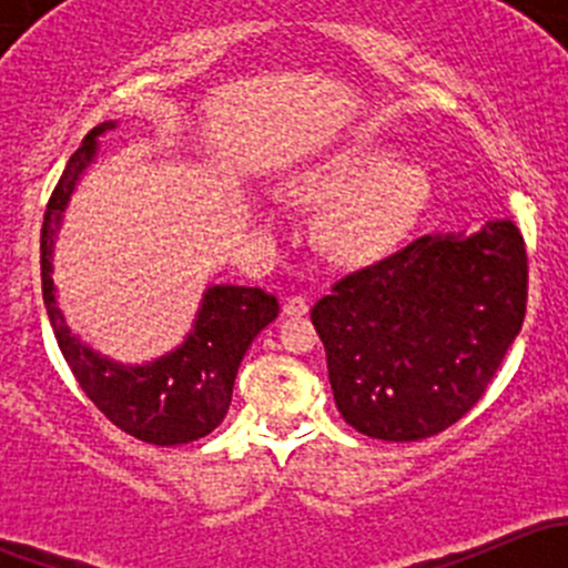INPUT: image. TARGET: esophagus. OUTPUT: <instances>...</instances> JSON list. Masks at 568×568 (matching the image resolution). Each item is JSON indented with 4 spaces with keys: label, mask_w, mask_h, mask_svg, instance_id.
Returning a JSON list of instances; mask_svg holds the SVG:
<instances>
[{
    "label": "esophagus",
    "mask_w": 568,
    "mask_h": 568,
    "mask_svg": "<svg viewBox=\"0 0 568 568\" xmlns=\"http://www.w3.org/2000/svg\"><path fill=\"white\" fill-rule=\"evenodd\" d=\"M283 311H285V316H294V318L307 316V311H311V302H307L302 294L288 296V300H285V305H283Z\"/></svg>",
    "instance_id": "34e87169"
}]
</instances>
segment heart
Here are the masks:
<instances>
[{
  "label": "heart",
  "mask_w": 568,
  "mask_h": 568,
  "mask_svg": "<svg viewBox=\"0 0 568 568\" xmlns=\"http://www.w3.org/2000/svg\"><path fill=\"white\" fill-rule=\"evenodd\" d=\"M311 205H337L324 225L326 250L365 261L398 242L428 197L426 175L382 148H341L296 186Z\"/></svg>",
  "instance_id": "heart-1"
}]
</instances>
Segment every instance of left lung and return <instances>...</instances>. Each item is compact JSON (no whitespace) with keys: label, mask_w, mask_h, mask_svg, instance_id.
<instances>
[{"label":"left lung","mask_w":568,"mask_h":568,"mask_svg":"<svg viewBox=\"0 0 568 568\" xmlns=\"http://www.w3.org/2000/svg\"><path fill=\"white\" fill-rule=\"evenodd\" d=\"M528 307L511 220L428 233L313 305L337 412L359 434L415 443L462 420L495 379Z\"/></svg>","instance_id":"obj_1"}]
</instances>
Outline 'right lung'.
Masks as SVG:
<instances>
[{
  "mask_svg": "<svg viewBox=\"0 0 568 568\" xmlns=\"http://www.w3.org/2000/svg\"><path fill=\"white\" fill-rule=\"evenodd\" d=\"M106 129H114V123L95 125L84 136L77 153L68 159L45 205L43 227H40V280H43L45 313L73 379L109 423L142 443L162 445V448L186 445L211 434L225 420L242 357L247 354L252 337L268 321L277 318L280 305L261 288L214 285L205 291L192 335L168 357L134 368L109 363L71 335L54 300L51 247L73 186L95 159L99 148L95 136L104 134Z\"/></svg>",
  "mask_w": 568,
  "mask_h": 568,
  "instance_id": "obj_1",
  "label": "right lung"
}]
</instances>
